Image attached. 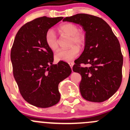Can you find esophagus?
Returning <instances> with one entry per match:
<instances>
[{
	"label": "esophagus",
	"mask_w": 130,
	"mask_h": 130,
	"mask_svg": "<svg viewBox=\"0 0 130 130\" xmlns=\"http://www.w3.org/2000/svg\"><path fill=\"white\" fill-rule=\"evenodd\" d=\"M69 65H70V67H71V69H72L73 65V64H74V63H73V61H72V62H69Z\"/></svg>",
	"instance_id": "1"
}]
</instances>
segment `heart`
Instances as JSON below:
<instances>
[{"instance_id":"heart-1","label":"heart","mask_w":130,"mask_h":130,"mask_svg":"<svg viewBox=\"0 0 130 130\" xmlns=\"http://www.w3.org/2000/svg\"><path fill=\"white\" fill-rule=\"evenodd\" d=\"M58 31L61 33L65 34L70 36V45L76 44L79 47L84 45L86 36L82 32L78 31V28L72 23H64L57 27ZM45 41L50 49L55 51L58 48L57 38L55 34L52 30H48L45 35ZM80 52L78 47L73 45L69 49L60 50L56 53L55 59L57 61H64L67 62L72 61L78 56Z\"/></svg>"}]
</instances>
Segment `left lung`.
<instances>
[{
  "label": "left lung",
  "mask_w": 130,
  "mask_h": 130,
  "mask_svg": "<svg viewBox=\"0 0 130 130\" xmlns=\"http://www.w3.org/2000/svg\"><path fill=\"white\" fill-rule=\"evenodd\" d=\"M63 21L80 24L86 32L84 50L73 67V71L82 76L81 95L90 102L107 100L118 90L122 80L123 58L118 40L99 17L77 14ZM82 63L90 66L82 67Z\"/></svg>",
  "instance_id": "obj_1"
}]
</instances>
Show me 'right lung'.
<instances>
[{
    "label": "right lung",
    "instance_id": "add662e5",
    "mask_svg": "<svg viewBox=\"0 0 130 130\" xmlns=\"http://www.w3.org/2000/svg\"><path fill=\"white\" fill-rule=\"evenodd\" d=\"M63 18L46 16L23 25L10 52L13 75L26 101L38 107L55 105L60 99L58 84L72 72L67 63L53 65V53L45 41L46 32Z\"/></svg>",
    "mask_w": 130,
    "mask_h": 130
}]
</instances>
